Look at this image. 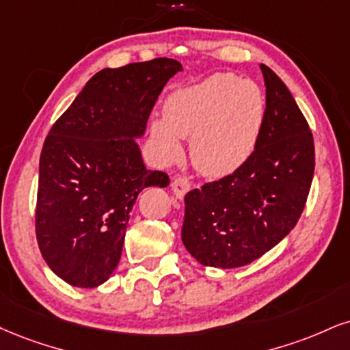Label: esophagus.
<instances>
[{
	"instance_id": "1",
	"label": "esophagus",
	"mask_w": 350,
	"mask_h": 350,
	"mask_svg": "<svg viewBox=\"0 0 350 350\" xmlns=\"http://www.w3.org/2000/svg\"><path fill=\"white\" fill-rule=\"evenodd\" d=\"M171 187H172V192H174V196L178 197V199H183V197L187 193L189 189H191V183H189V179L184 178V176H176V178L172 179Z\"/></svg>"
}]
</instances>
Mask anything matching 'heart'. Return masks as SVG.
Here are the masks:
<instances>
[{"label": "heart", "instance_id": "heart-1", "mask_svg": "<svg viewBox=\"0 0 350 350\" xmlns=\"http://www.w3.org/2000/svg\"><path fill=\"white\" fill-rule=\"evenodd\" d=\"M264 116L266 98L258 84L217 73L176 91L164 119L151 125V138L166 161L180 157L179 138H191L193 166L210 178H223L251 157Z\"/></svg>", "mask_w": 350, "mask_h": 350}]
</instances>
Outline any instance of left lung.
I'll use <instances>...</instances> for the list:
<instances>
[{
    "instance_id": "obj_1",
    "label": "left lung",
    "mask_w": 350,
    "mask_h": 350,
    "mask_svg": "<svg viewBox=\"0 0 350 350\" xmlns=\"http://www.w3.org/2000/svg\"><path fill=\"white\" fill-rule=\"evenodd\" d=\"M266 116L241 167L184 197L183 243L208 267H241L271 251L297 225L314 172V142L284 81L260 65Z\"/></svg>"
}]
</instances>
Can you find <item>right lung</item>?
Wrapping results in <instances>:
<instances>
[{
    "mask_svg": "<svg viewBox=\"0 0 350 350\" xmlns=\"http://www.w3.org/2000/svg\"><path fill=\"white\" fill-rule=\"evenodd\" d=\"M180 70L172 58L100 70L50 129L39 163L36 237L66 284H104L120 260L138 193L170 184L166 172L146 170L137 138Z\"/></svg>",
    "mask_w": 350,
    "mask_h": 350,
    "instance_id": "obj_1",
    "label": "right lung"
}]
</instances>
